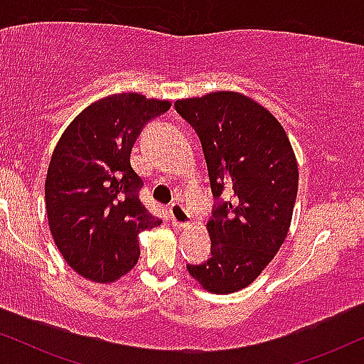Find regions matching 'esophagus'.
<instances>
[{"label": "esophagus", "mask_w": 364, "mask_h": 364, "mask_svg": "<svg viewBox=\"0 0 364 364\" xmlns=\"http://www.w3.org/2000/svg\"><path fill=\"white\" fill-rule=\"evenodd\" d=\"M169 214H171V219H173V223L179 225V228H186V225H190V220H191L190 212L186 210V207L183 205L181 202L171 203Z\"/></svg>", "instance_id": "34e87169"}]
</instances>
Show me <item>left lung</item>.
<instances>
[{"label": "left lung", "mask_w": 364, "mask_h": 364, "mask_svg": "<svg viewBox=\"0 0 364 364\" xmlns=\"http://www.w3.org/2000/svg\"><path fill=\"white\" fill-rule=\"evenodd\" d=\"M195 128L217 200L207 223L212 257L186 269L203 289L229 294L250 286L279 252L298 193V162L272 112L237 92L181 99Z\"/></svg>", "instance_id": "8db88e82"}]
</instances>
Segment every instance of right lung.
I'll return each instance as SVG.
<instances>
[{"label": "right lung", "instance_id": "obj_1", "mask_svg": "<svg viewBox=\"0 0 364 364\" xmlns=\"http://www.w3.org/2000/svg\"><path fill=\"white\" fill-rule=\"evenodd\" d=\"M169 101L128 92L90 104L65 129L46 176V212L66 263L94 282H114L136 265L139 235L161 225L140 200L133 145Z\"/></svg>", "mask_w": 364, "mask_h": 364}]
</instances>
